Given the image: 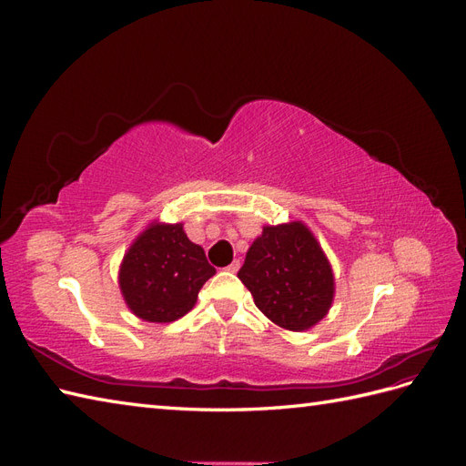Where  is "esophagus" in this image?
I'll use <instances>...</instances> for the list:
<instances>
[{"label": "esophagus", "instance_id": "obj_1", "mask_svg": "<svg viewBox=\"0 0 466 466\" xmlns=\"http://www.w3.org/2000/svg\"><path fill=\"white\" fill-rule=\"evenodd\" d=\"M238 268H241V262H238V260H233V262L228 266V270H229V272H237Z\"/></svg>", "mask_w": 466, "mask_h": 466}]
</instances>
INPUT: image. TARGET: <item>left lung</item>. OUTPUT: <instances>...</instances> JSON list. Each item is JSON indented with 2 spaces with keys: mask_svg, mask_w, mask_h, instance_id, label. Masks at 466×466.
<instances>
[{
  "mask_svg": "<svg viewBox=\"0 0 466 466\" xmlns=\"http://www.w3.org/2000/svg\"><path fill=\"white\" fill-rule=\"evenodd\" d=\"M237 276L260 311L291 332L313 329L334 301L332 266L303 221L264 225Z\"/></svg>",
  "mask_w": 466,
  "mask_h": 466,
  "instance_id": "obj_1",
  "label": "left lung"
}]
</instances>
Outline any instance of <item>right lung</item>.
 I'll use <instances>...</instances> for the list:
<instances>
[{
  "mask_svg": "<svg viewBox=\"0 0 466 466\" xmlns=\"http://www.w3.org/2000/svg\"><path fill=\"white\" fill-rule=\"evenodd\" d=\"M214 274L204 248L190 241L182 223L151 221L126 250L118 286L137 319L163 324L185 317Z\"/></svg>",
  "mask_w": 466,
  "mask_h": 466,
  "instance_id": "obj_1",
  "label": "right lung"
}]
</instances>
